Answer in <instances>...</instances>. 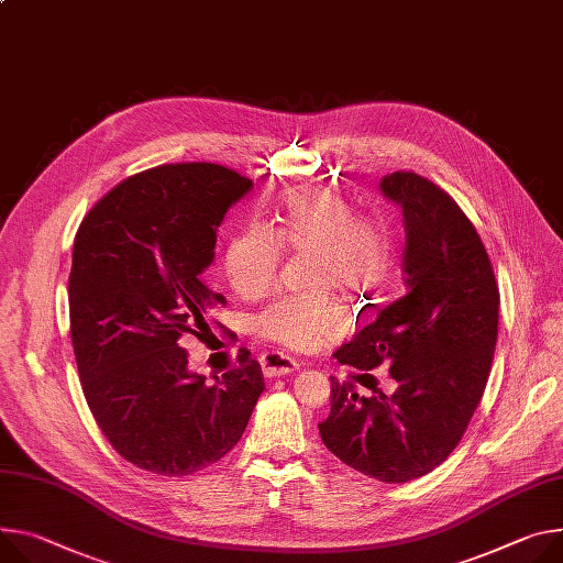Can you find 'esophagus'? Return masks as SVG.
Returning <instances> with one entry per match:
<instances>
[{
    "instance_id": "1",
    "label": "esophagus",
    "mask_w": 563,
    "mask_h": 563,
    "mask_svg": "<svg viewBox=\"0 0 563 563\" xmlns=\"http://www.w3.org/2000/svg\"><path fill=\"white\" fill-rule=\"evenodd\" d=\"M261 366H263L265 377H283V375L298 371V362L294 360V356L283 354L278 350L261 354Z\"/></svg>"
}]
</instances>
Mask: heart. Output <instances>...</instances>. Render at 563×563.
<instances>
[{
	"label": "heart",
	"instance_id": "b5f03b06",
	"mask_svg": "<svg viewBox=\"0 0 563 563\" xmlns=\"http://www.w3.org/2000/svg\"><path fill=\"white\" fill-rule=\"evenodd\" d=\"M312 255L305 294H283L251 319L261 339L289 350H314L345 334V317L332 294H373L390 265V240L382 220L354 213L352 203L325 186L289 192L276 211L272 229L244 224L222 255L224 274L240 296H258L278 276L283 255Z\"/></svg>",
	"mask_w": 563,
	"mask_h": 563
}]
</instances>
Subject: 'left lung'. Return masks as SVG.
<instances>
[{"label": "left lung", "instance_id": "left-lung-1", "mask_svg": "<svg viewBox=\"0 0 563 563\" xmlns=\"http://www.w3.org/2000/svg\"><path fill=\"white\" fill-rule=\"evenodd\" d=\"M406 220V294L334 356L356 371L388 364L393 395L360 397L330 379L323 444L382 483L433 472L463 440L485 393L498 334V285L472 220L431 179L397 170L382 179Z\"/></svg>", "mask_w": 563, "mask_h": 563}]
</instances>
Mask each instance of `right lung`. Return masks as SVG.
Instances as JSON below:
<instances>
[{"instance_id":"1","label":"right lung","mask_w":563,"mask_h":563,"mask_svg":"<svg viewBox=\"0 0 563 563\" xmlns=\"http://www.w3.org/2000/svg\"><path fill=\"white\" fill-rule=\"evenodd\" d=\"M253 181L218 164H166L100 197L80 222L69 321L80 386L108 442L159 476H190L242 438L265 390L249 354L216 377L188 373L181 339L211 332L227 298L203 283L218 227Z\"/></svg>"}]
</instances>
